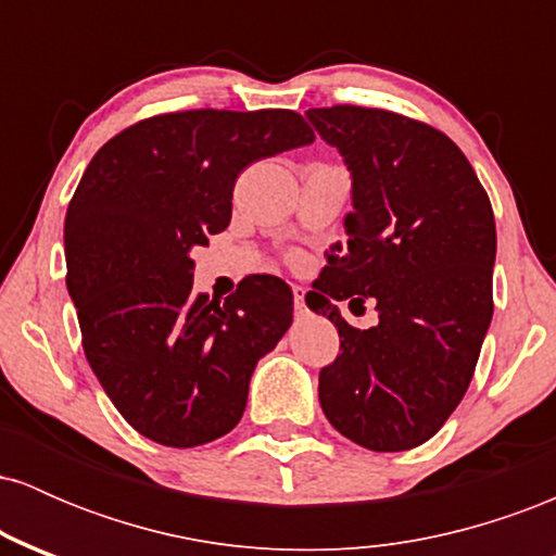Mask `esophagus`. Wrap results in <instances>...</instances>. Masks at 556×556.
<instances>
[{"instance_id": "esophagus-1", "label": "esophagus", "mask_w": 556, "mask_h": 556, "mask_svg": "<svg viewBox=\"0 0 556 556\" xmlns=\"http://www.w3.org/2000/svg\"><path fill=\"white\" fill-rule=\"evenodd\" d=\"M292 300H295L298 314H303V311H305V290H303V287H292Z\"/></svg>"}]
</instances>
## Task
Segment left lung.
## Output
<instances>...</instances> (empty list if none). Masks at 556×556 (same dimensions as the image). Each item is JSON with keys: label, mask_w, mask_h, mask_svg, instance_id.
I'll list each match as a JSON object with an SVG mask.
<instances>
[{"label": "left lung", "mask_w": 556, "mask_h": 556, "mask_svg": "<svg viewBox=\"0 0 556 556\" xmlns=\"http://www.w3.org/2000/svg\"><path fill=\"white\" fill-rule=\"evenodd\" d=\"M305 117L353 177L348 251L334 248L305 295L340 331L342 353L318 374L321 410L366 450H413L442 429L473 379L494 314V212L437 127L350 104ZM337 299L353 308L371 299L380 324L350 328Z\"/></svg>", "instance_id": "8db88e82"}]
</instances>
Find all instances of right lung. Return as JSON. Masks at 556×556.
<instances>
[{
    "instance_id": "1",
    "label": "right lung",
    "mask_w": 556,
    "mask_h": 556,
    "mask_svg": "<svg viewBox=\"0 0 556 556\" xmlns=\"http://www.w3.org/2000/svg\"><path fill=\"white\" fill-rule=\"evenodd\" d=\"M290 110H190L106 140L65 216L67 290L96 379L138 433L198 446L240 424L256 363L292 324V290L256 274L219 300L193 258L232 216L248 164L314 140Z\"/></svg>"
}]
</instances>
